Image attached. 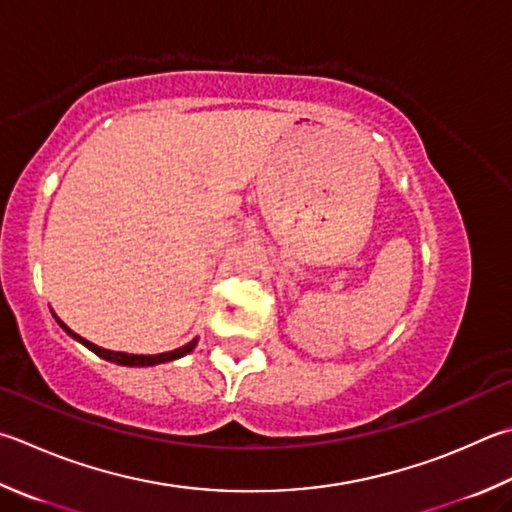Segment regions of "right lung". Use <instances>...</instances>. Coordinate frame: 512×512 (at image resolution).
Segmentation results:
<instances>
[{"label": "right lung", "instance_id": "obj_1", "mask_svg": "<svg viewBox=\"0 0 512 512\" xmlns=\"http://www.w3.org/2000/svg\"><path fill=\"white\" fill-rule=\"evenodd\" d=\"M58 320V318H55ZM58 324L60 327L69 333V336H73L76 338L78 342H82V345L85 347H89L91 351L96 353V356H100V358H105V360H109V362H116V365H127V367H152V365H161V362H170V360H176V358H181V356H185V353H190L194 347H197V338H194L192 342H188V345L185 347H179V349H174V351H165V353H156V356H136V353H125V351H109V349H102V347H98V345H94V342H89V340H85V338H80L78 333H73L67 324L64 322H60L58 320Z\"/></svg>", "mask_w": 512, "mask_h": 512}]
</instances>
